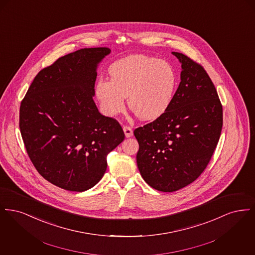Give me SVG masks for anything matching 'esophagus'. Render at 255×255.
<instances>
[{"mask_svg": "<svg viewBox=\"0 0 255 255\" xmlns=\"http://www.w3.org/2000/svg\"><path fill=\"white\" fill-rule=\"evenodd\" d=\"M123 131H124V133H125L126 137H130V136L133 135V130H132V128H131L130 126H128V125H124V126H123Z\"/></svg>", "mask_w": 255, "mask_h": 255, "instance_id": "obj_1", "label": "esophagus"}]
</instances>
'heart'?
<instances>
[{
  "label": "heart",
  "instance_id": "1",
  "mask_svg": "<svg viewBox=\"0 0 255 255\" xmlns=\"http://www.w3.org/2000/svg\"><path fill=\"white\" fill-rule=\"evenodd\" d=\"M111 79L99 78L96 95L103 113L117 116L130 108L142 120H155L169 107L176 87V73L168 62L146 55H132L115 62Z\"/></svg>",
  "mask_w": 255,
  "mask_h": 255
}]
</instances>
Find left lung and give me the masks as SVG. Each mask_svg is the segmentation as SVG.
<instances>
[{"label":"left lung","instance_id":"1","mask_svg":"<svg viewBox=\"0 0 255 255\" xmlns=\"http://www.w3.org/2000/svg\"><path fill=\"white\" fill-rule=\"evenodd\" d=\"M181 83L167 110L134 129L137 167L151 187L174 192L196 181L218 144L223 106L204 67L180 53Z\"/></svg>","mask_w":255,"mask_h":255}]
</instances>
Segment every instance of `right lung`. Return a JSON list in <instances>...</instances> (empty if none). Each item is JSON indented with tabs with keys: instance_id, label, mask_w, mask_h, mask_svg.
<instances>
[{
	"instance_id": "obj_1",
	"label": "right lung",
	"mask_w": 255,
	"mask_h": 255,
	"mask_svg": "<svg viewBox=\"0 0 255 255\" xmlns=\"http://www.w3.org/2000/svg\"><path fill=\"white\" fill-rule=\"evenodd\" d=\"M108 48L81 49L41 70L21 101L19 127L38 173L69 191L99 182L107 156L125 137L117 120L94 102L97 66Z\"/></svg>"
}]
</instances>
